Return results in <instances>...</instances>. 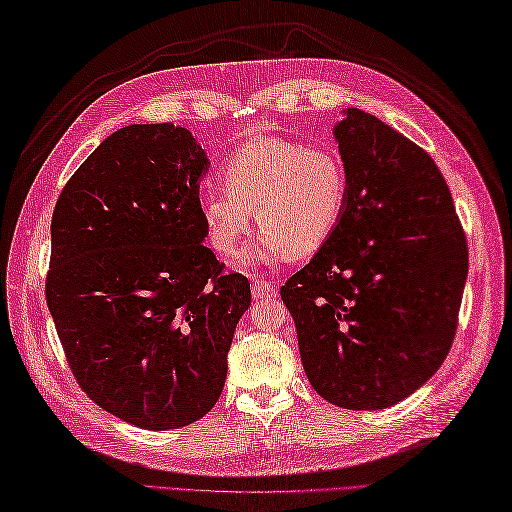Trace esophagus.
Listing matches in <instances>:
<instances>
[{"instance_id":"esophagus-1","label":"esophagus","mask_w":512,"mask_h":512,"mask_svg":"<svg viewBox=\"0 0 512 512\" xmlns=\"http://www.w3.org/2000/svg\"><path fill=\"white\" fill-rule=\"evenodd\" d=\"M252 295H254V299H271V297L278 295V289H276V284H273V282L254 280L252 282Z\"/></svg>"}]
</instances>
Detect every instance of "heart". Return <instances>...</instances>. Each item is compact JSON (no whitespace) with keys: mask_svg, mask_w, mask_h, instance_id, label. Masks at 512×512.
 I'll return each instance as SVG.
<instances>
[{"mask_svg":"<svg viewBox=\"0 0 512 512\" xmlns=\"http://www.w3.org/2000/svg\"><path fill=\"white\" fill-rule=\"evenodd\" d=\"M221 184L223 191L199 195L208 243L221 256H234L254 213L260 234L245 263L269 267L319 252L347 202L339 156L280 136H260L234 149L221 167Z\"/></svg>","mask_w":512,"mask_h":512,"instance_id":"obj_1","label":"heart"}]
</instances>
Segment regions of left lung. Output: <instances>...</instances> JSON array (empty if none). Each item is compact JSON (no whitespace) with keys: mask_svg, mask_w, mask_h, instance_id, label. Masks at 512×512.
<instances>
[{"mask_svg":"<svg viewBox=\"0 0 512 512\" xmlns=\"http://www.w3.org/2000/svg\"><path fill=\"white\" fill-rule=\"evenodd\" d=\"M334 139L347 173L343 217L280 295L323 400L389 408L450 352L467 239L445 178L419 145L358 108L345 110Z\"/></svg>","mask_w":512,"mask_h":512,"instance_id":"left-lung-1","label":"left lung"}]
</instances>
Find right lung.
<instances>
[{
	"mask_svg": "<svg viewBox=\"0 0 512 512\" xmlns=\"http://www.w3.org/2000/svg\"><path fill=\"white\" fill-rule=\"evenodd\" d=\"M206 152L173 123L110 134L62 189L45 297L80 389L143 430L202 419L252 302L204 245Z\"/></svg>",
	"mask_w": 512,
	"mask_h": 512,
	"instance_id": "right-lung-1",
	"label": "right lung"
}]
</instances>
